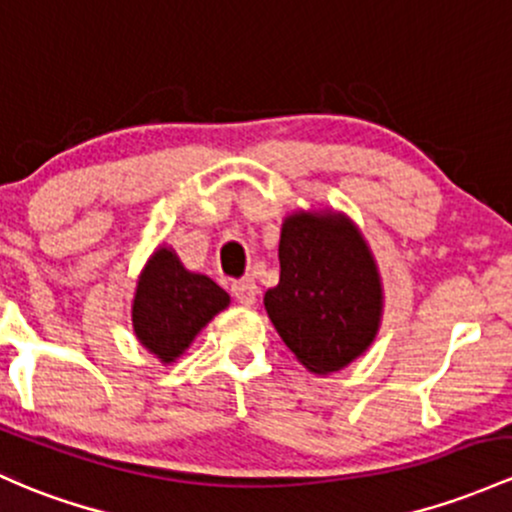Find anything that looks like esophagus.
I'll use <instances>...</instances> for the list:
<instances>
[{"instance_id":"obj_1","label":"esophagus","mask_w":512,"mask_h":512,"mask_svg":"<svg viewBox=\"0 0 512 512\" xmlns=\"http://www.w3.org/2000/svg\"><path fill=\"white\" fill-rule=\"evenodd\" d=\"M230 291H233L235 301L243 303V306H252L257 299V284L252 282V279H240V282H233Z\"/></svg>"}]
</instances>
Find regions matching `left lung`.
Instances as JSON below:
<instances>
[{"label":"left lung","instance_id":"obj_1","mask_svg":"<svg viewBox=\"0 0 512 512\" xmlns=\"http://www.w3.org/2000/svg\"><path fill=\"white\" fill-rule=\"evenodd\" d=\"M279 284L265 294L284 345L313 374L340 372L372 345L384 291L355 223L335 211H296L279 238Z\"/></svg>","mask_w":512,"mask_h":512}]
</instances>
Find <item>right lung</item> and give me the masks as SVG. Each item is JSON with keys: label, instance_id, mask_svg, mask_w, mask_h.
<instances>
[{"label": "right lung", "instance_id": "obj_1", "mask_svg": "<svg viewBox=\"0 0 512 512\" xmlns=\"http://www.w3.org/2000/svg\"><path fill=\"white\" fill-rule=\"evenodd\" d=\"M228 303L230 296L213 279L189 272L172 247H157L138 277L133 330L145 350L170 364Z\"/></svg>", "mask_w": 512, "mask_h": 512}]
</instances>
